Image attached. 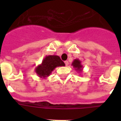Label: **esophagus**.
<instances>
[{"mask_svg":"<svg viewBox=\"0 0 121 121\" xmlns=\"http://www.w3.org/2000/svg\"><path fill=\"white\" fill-rule=\"evenodd\" d=\"M65 65H66V66H68V65H69L68 61H65Z\"/></svg>","mask_w":121,"mask_h":121,"instance_id":"esophagus-1","label":"esophagus"}]
</instances>
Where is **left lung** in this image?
I'll return each instance as SVG.
<instances>
[{"mask_svg": "<svg viewBox=\"0 0 121 121\" xmlns=\"http://www.w3.org/2000/svg\"><path fill=\"white\" fill-rule=\"evenodd\" d=\"M72 65L75 68V70L80 73L83 72V65L81 63V61L79 59H75L72 62Z\"/></svg>", "mask_w": 121, "mask_h": 121, "instance_id": "8db88e82", "label": "left lung"}]
</instances>
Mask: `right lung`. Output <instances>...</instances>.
<instances>
[{
    "mask_svg": "<svg viewBox=\"0 0 121 121\" xmlns=\"http://www.w3.org/2000/svg\"><path fill=\"white\" fill-rule=\"evenodd\" d=\"M65 64L58 56H46L40 65L35 68V72L39 77L46 78L50 75L53 70L58 66H65Z\"/></svg>",
    "mask_w": 121,
    "mask_h": 121,
    "instance_id": "right-lung-1",
    "label": "right lung"
}]
</instances>
